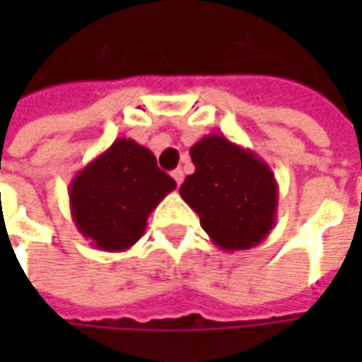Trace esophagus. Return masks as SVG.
I'll list each match as a JSON object with an SVG mask.
<instances>
[{"label": "esophagus", "mask_w": 362, "mask_h": 362, "mask_svg": "<svg viewBox=\"0 0 362 362\" xmlns=\"http://www.w3.org/2000/svg\"><path fill=\"white\" fill-rule=\"evenodd\" d=\"M183 177H185V175H183V171H181V169H175L173 179L177 181V185H181V183H183Z\"/></svg>", "instance_id": "obj_1"}]
</instances>
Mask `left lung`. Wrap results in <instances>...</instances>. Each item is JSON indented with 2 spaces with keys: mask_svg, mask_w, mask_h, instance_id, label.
<instances>
[{
  "mask_svg": "<svg viewBox=\"0 0 362 362\" xmlns=\"http://www.w3.org/2000/svg\"><path fill=\"white\" fill-rule=\"evenodd\" d=\"M195 173L179 189L202 228L226 252L250 250L276 226L278 183L270 165L223 134H205L189 148Z\"/></svg>",
  "mask_w": 362,
  "mask_h": 362,
  "instance_id": "obj_1",
  "label": "left lung"
}]
</instances>
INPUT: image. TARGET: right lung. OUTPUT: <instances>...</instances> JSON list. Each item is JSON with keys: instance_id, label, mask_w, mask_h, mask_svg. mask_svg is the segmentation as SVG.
Wrapping results in <instances>:
<instances>
[{"instance_id": "right-lung-1", "label": "right lung", "mask_w": 362, "mask_h": 362, "mask_svg": "<svg viewBox=\"0 0 362 362\" xmlns=\"http://www.w3.org/2000/svg\"><path fill=\"white\" fill-rule=\"evenodd\" d=\"M175 187L146 146L122 136L72 177L70 214L90 245L124 252L143 238L146 217Z\"/></svg>"}]
</instances>
